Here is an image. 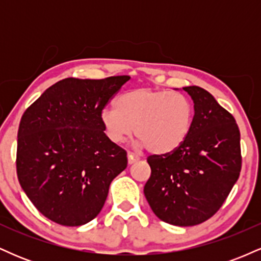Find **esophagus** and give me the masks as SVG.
<instances>
[{
    "label": "esophagus",
    "mask_w": 261,
    "mask_h": 261,
    "mask_svg": "<svg viewBox=\"0 0 261 261\" xmlns=\"http://www.w3.org/2000/svg\"><path fill=\"white\" fill-rule=\"evenodd\" d=\"M140 160V157L137 154L133 153V152H128L127 153V161H128V164H133L135 162H137Z\"/></svg>",
    "instance_id": "1"
}]
</instances>
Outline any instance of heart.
Here are the masks:
<instances>
[{"mask_svg": "<svg viewBox=\"0 0 261 261\" xmlns=\"http://www.w3.org/2000/svg\"><path fill=\"white\" fill-rule=\"evenodd\" d=\"M193 118V103L187 95L148 87L125 92L118 107H106L100 112L101 125L112 142H124L135 128L140 145L155 154L180 147L190 133Z\"/></svg>", "mask_w": 261, "mask_h": 261, "instance_id": "b5f03b06", "label": "heart"}]
</instances>
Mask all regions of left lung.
<instances>
[{"label":"left lung","instance_id":"left-lung-1","mask_svg":"<svg viewBox=\"0 0 261 261\" xmlns=\"http://www.w3.org/2000/svg\"><path fill=\"white\" fill-rule=\"evenodd\" d=\"M194 101L190 133L172 153L151 155L143 193L160 220L200 224L214 216L238 180L242 167L238 125L207 91L184 87Z\"/></svg>","mask_w":261,"mask_h":261}]
</instances>
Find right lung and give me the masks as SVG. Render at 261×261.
<instances>
[{
	"label": "right lung",
	"mask_w": 261,
	"mask_h": 261,
	"mask_svg": "<svg viewBox=\"0 0 261 261\" xmlns=\"http://www.w3.org/2000/svg\"><path fill=\"white\" fill-rule=\"evenodd\" d=\"M128 80L65 79L23 114L18 180L38 211L54 222L74 227L97 217L110 182L126 168V151L104 134L100 112Z\"/></svg>",
	"instance_id": "obj_1"
}]
</instances>
